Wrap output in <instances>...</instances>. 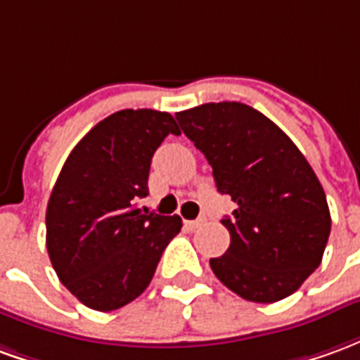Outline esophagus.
<instances>
[{"mask_svg": "<svg viewBox=\"0 0 360 360\" xmlns=\"http://www.w3.org/2000/svg\"><path fill=\"white\" fill-rule=\"evenodd\" d=\"M202 221H204L202 218H200V219H191V221H185V227H187V229H196V227L200 226Z\"/></svg>", "mask_w": 360, "mask_h": 360, "instance_id": "34e87169", "label": "esophagus"}]
</instances>
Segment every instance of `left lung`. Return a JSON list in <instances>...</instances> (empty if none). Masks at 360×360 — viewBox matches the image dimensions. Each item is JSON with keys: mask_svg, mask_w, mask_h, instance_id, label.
Segmentation results:
<instances>
[{"mask_svg": "<svg viewBox=\"0 0 360 360\" xmlns=\"http://www.w3.org/2000/svg\"><path fill=\"white\" fill-rule=\"evenodd\" d=\"M202 152L221 195L237 204L221 224L226 255L210 258L216 278L252 302L295 293L322 262L330 208L316 173L274 121L241 102L202 103L175 113Z\"/></svg>", "mask_w": 360, "mask_h": 360, "instance_id": "obj_1", "label": "left lung"}]
</instances>
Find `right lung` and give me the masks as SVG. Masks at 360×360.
<instances>
[{"mask_svg":"<svg viewBox=\"0 0 360 360\" xmlns=\"http://www.w3.org/2000/svg\"><path fill=\"white\" fill-rule=\"evenodd\" d=\"M167 134L179 129L165 111H115L61 167L46 210V247L59 281L89 309L110 312L134 301L181 231L179 216L139 208Z\"/></svg>","mask_w":360,"mask_h":360,"instance_id":"1","label":"right lung"}]
</instances>
